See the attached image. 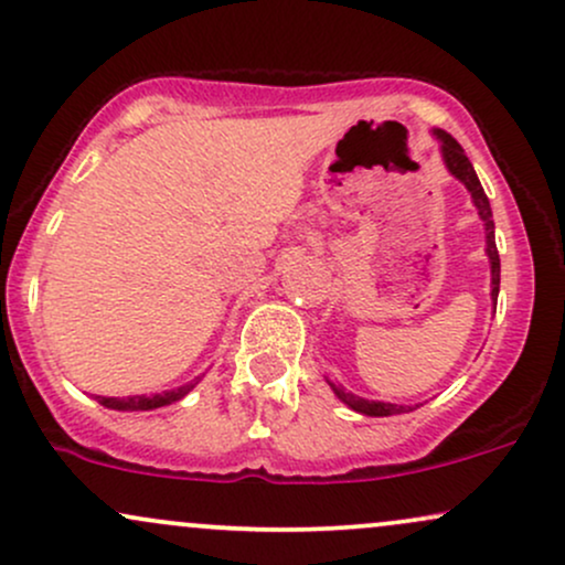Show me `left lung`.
Here are the masks:
<instances>
[{"label": "left lung", "mask_w": 565, "mask_h": 565, "mask_svg": "<svg viewBox=\"0 0 565 565\" xmlns=\"http://www.w3.org/2000/svg\"><path fill=\"white\" fill-rule=\"evenodd\" d=\"M433 135H436V140L440 142V159H444L446 170H449L454 178L459 180V183L468 188L472 204H476V210H478V217L483 220L486 257H489V265H491V300H494V305H497V297H499V252H497V242H494V220H491V204H489V199H486L483 185H481V180H478L476 170H472L470 159L465 157L462 146H459V142L454 140L449 132H444V129H433ZM329 385H332L334 395L342 401V404H348V408H353V412L366 414V417H391V414L406 412V406L385 404V401H366V398H361V395L348 393L342 385L337 387L332 380H329ZM408 408H412V406H408Z\"/></svg>", "instance_id": "1"}]
</instances>
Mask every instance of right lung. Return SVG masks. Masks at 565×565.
I'll use <instances>...</instances> for the list:
<instances>
[{"label":"right lung","mask_w":565,"mask_h":565,"mask_svg":"<svg viewBox=\"0 0 565 565\" xmlns=\"http://www.w3.org/2000/svg\"><path fill=\"white\" fill-rule=\"evenodd\" d=\"M199 380L185 382V385L174 387V391H164V393H153V395H127V398H106V395H95L97 404H103L106 408H116V412H151V408L174 404V401L185 398L193 387L199 385Z\"/></svg>","instance_id":"add662e5"}]
</instances>
